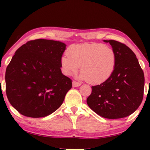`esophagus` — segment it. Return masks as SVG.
Returning <instances> with one entry per match:
<instances>
[{
    "label": "esophagus",
    "instance_id": "1",
    "mask_svg": "<svg viewBox=\"0 0 150 150\" xmlns=\"http://www.w3.org/2000/svg\"><path fill=\"white\" fill-rule=\"evenodd\" d=\"M81 85V83H79V82L75 81H74L73 83H72L73 87H79V86H80Z\"/></svg>",
    "mask_w": 150,
    "mask_h": 150
}]
</instances>
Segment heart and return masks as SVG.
<instances>
[{"label":"heart","instance_id":"1","mask_svg":"<svg viewBox=\"0 0 150 150\" xmlns=\"http://www.w3.org/2000/svg\"><path fill=\"white\" fill-rule=\"evenodd\" d=\"M68 54L61 58L62 68L66 75L77 71L81 65L79 77L92 84H100L109 79L116 65V54L103 44H74Z\"/></svg>","mask_w":150,"mask_h":150}]
</instances>
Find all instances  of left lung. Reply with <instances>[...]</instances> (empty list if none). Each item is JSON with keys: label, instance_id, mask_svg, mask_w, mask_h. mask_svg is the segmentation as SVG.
I'll return each mask as SVG.
<instances>
[{"label": "left lung", "instance_id": "obj_1", "mask_svg": "<svg viewBox=\"0 0 150 150\" xmlns=\"http://www.w3.org/2000/svg\"><path fill=\"white\" fill-rule=\"evenodd\" d=\"M104 41L109 43L115 52V67L107 81L91 87L87 103L102 117H126L142 102L144 74L136 55L126 44L115 40Z\"/></svg>", "mask_w": 150, "mask_h": 150}]
</instances>
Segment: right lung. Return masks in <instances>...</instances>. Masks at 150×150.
<instances>
[{
  "instance_id": "right-lung-1",
  "label": "right lung",
  "mask_w": 150,
  "mask_h": 150,
  "mask_svg": "<svg viewBox=\"0 0 150 150\" xmlns=\"http://www.w3.org/2000/svg\"><path fill=\"white\" fill-rule=\"evenodd\" d=\"M65 45L58 41H28L16 51L5 73L6 93L20 114L43 117L58 109L71 80L61 72Z\"/></svg>"
}]
</instances>
